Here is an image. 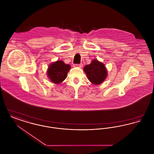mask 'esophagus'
<instances>
[{"label": "esophagus", "instance_id": "1", "mask_svg": "<svg viewBox=\"0 0 154 154\" xmlns=\"http://www.w3.org/2000/svg\"><path fill=\"white\" fill-rule=\"evenodd\" d=\"M82 66H83V65L82 63H80V64H75L74 66L76 67H79V68H81Z\"/></svg>", "mask_w": 154, "mask_h": 154}]
</instances>
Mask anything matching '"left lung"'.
<instances>
[{
    "mask_svg": "<svg viewBox=\"0 0 154 154\" xmlns=\"http://www.w3.org/2000/svg\"><path fill=\"white\" fill-rule=\"evenodd\" d=\"M84 71L89 81L94 85L102 84L107 77V70L102 62L93 59L91 63L85 66Z\"/></svg>",
    "mask_w": 154,
    "mask_h": 154,
    "instance_id": "1",
    "label": "left lung"
}]
</instances>
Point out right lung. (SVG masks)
<instances>
[{"label":"right lung","mask_w":154,"mask_h":154,"mask_svg":"<svg viewBox=\"0 0 154 154\" xmlns=\"http://www.w3.org/2000/svg\"><path fill=\"white\" fill-rule=\"evenodd\" d=\"M70 69L71 67L69 64L58 60L49 65L47 71V76L52 82L58 84L66 79L67 73Z\"/></svg>","instance_id":"right-lung-1"}]
</instances>
